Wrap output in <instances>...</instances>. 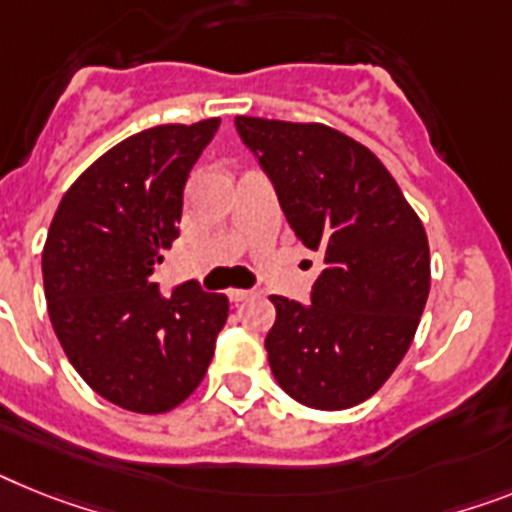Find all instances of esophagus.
Listing matches in <instances>:
<instances>
[{"instance_id":"esophagus-1","label":"esophagus","mask_w":512,"mask_h":512,"mask_svg":"<svg viewBox=\"0 0 512 512\" xmlns=\"http://www.w3.org/2000/svg\"><path fill=\"white\" fill-rule=\"evenodd\" d=\"M249 296H252V291H247V289H229V299L234 304L244 302V299H249Z\"/></svg>"}]
</instances>
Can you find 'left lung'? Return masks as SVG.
<instances>
[{"instance_id": "left-lung-1", "label": "left lung", "mask_w": 512, "mask_h": 512, "mask_svg": "<svg viewBox=\"0 0 512 512\" xmlns=\"http://www.w3.org/2000/svg\"><path fill=\"white\" fill-rule=\"evenodd\" d=\"M286 221L322 255L312 304L270 296L273 377L309 409L367 401L409 351L429 296L427 231L380 158L325 124L236 117Z\"/></svg>"}]
</instances>
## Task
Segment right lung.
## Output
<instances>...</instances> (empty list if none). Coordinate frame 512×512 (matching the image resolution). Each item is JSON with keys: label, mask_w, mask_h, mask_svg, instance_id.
I'll return each instance as SVG.
<instances>
[{"label": "right lung", "mask_w": 512, "mask_h": 512, "mask_svg": "<svg viewBox=\"0 0 512 512\" xmlns=\"http://www.w3.org/2000/svg\"><path fill=\"white\" fill-rule=\"evenodd\" d=\"M218 124H161L106 150L64 192L46 236L44 291L64 354L101 398L137 414L195 393L229 317L223 294L190 281L163 296L150 278Z\"/></svg>", "instance_id": "obj_1"}]
</instances>
